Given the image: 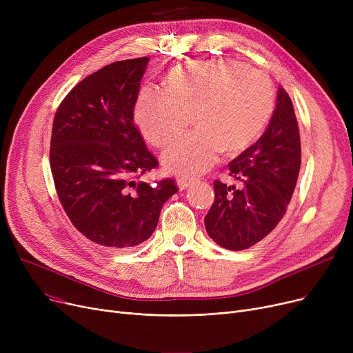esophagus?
I'll return each instance as SVG.
<instances>
[{
	"instance_id": "1",
	"label": "esophagus",
	"mask_w": 353,
	"mask_h": 353,
	"mask_svg": "<svg viewBox=\"0 0 353 353\" xmlns=\"http://www.w3.org/2000/svg\"><path fill=\"white\" fill-rule=\"evenodd\" d=\"M177 186H179V189L180 190H184V189H188V188H190L192 184L196 181L194 179H192V177H186V176H180V177H177Z\"/></svg>"
}]
</instances>
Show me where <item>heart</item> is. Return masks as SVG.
Here are the masks:
<instances>
[{"label":"heart","mask_w":353,"mask_h":353,"mask_svg":"<svg viewBox=\"0 0 353 353\" xmlns=\"http://www.w3.org/2000/svg\"><path fill=\"white\" fill-rule=\"evenodd\" d=\"M274 88L261 71L239 61L212 60L173 68L164 91L147 87L134 105V121L147 141L157 147L177 139L192 118L197 128L163 153V164L176 174L209 170L221 152L240 153L268 124Z\"/></svg>","instance_id":"heart-1"}]
</instances>
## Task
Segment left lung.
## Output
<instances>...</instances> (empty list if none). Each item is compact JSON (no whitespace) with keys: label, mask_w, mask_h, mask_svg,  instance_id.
Listing matches in <instances>:
<instances>
[{"label":"left lung","mask_w":353,"mask_h":353,"mask_svg":"<svg viewBox=\"0 0 353 353\" xmlns=\"http://www.w3.org/2000/svg\"><path fill=\"white\" fill-rule=\"evenodd\" d=\"M236 189L214 181V201L205 217L208 234L228 250L261 242L283 219L301 170V136L290 97L282 85L263 136L230 164Z\"/></svg>","instance_id":"8db88e82"}]
</instances>
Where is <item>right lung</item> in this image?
<instances>
[{
  "mask_svg": "<svg viewBox=\"0 0 353 353\" xmlns=\"http://www.w3.org/2000/svg\"><path fill=\"white\" fill-rule=\"evenodd\" d=\"M148 59L111 63L74 87L55 113L50 165L71 223L91 242L134 248L156 230L177 188L136 180L159 165L133 121Z\"/></svg>",
  "mask_w": 353,
  "mask_h": 353,
  "instance_id": "right-lung-1",
  "label": "right lung"
}]
</instances>
